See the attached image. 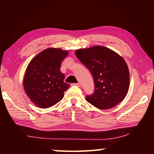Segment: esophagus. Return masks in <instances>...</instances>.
<instances>
[{
    "label": "esophagus",
    "mask_w": 154,
    "mask_h": 154,
    "mask_svg": "<svg viewBox=\"0 0 154 154\" xmlns=\"http://www.w3.org/2000/svg\"><path fill=\"white\" fill-rule=\"evenodd\" d=\"M71 85H75V86H78V87H80V86H81V83H72Z\"/></svg>",
    "instance_id": "esophagus-1"
}]
</instances>
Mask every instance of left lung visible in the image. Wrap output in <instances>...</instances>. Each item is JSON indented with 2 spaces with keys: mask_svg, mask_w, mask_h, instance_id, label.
<instances>
[{
  "mask_svg": "<svg viewBox=\"0 0 154 154\" xmlns=\"http://www.w3.org/2000/svg\"><path fill=\"white\" fill-rule=\"evenodd\" d=\"M75 55L92 73L94 92L85 98L95 107L105 110L124 100L130 85V74L124 59L103 46L79 49Z\"/></svg>",
  "mask_w": 154,
  "mask_h": 154,
  "instance_id": "1",
  "label": "left lung"
}]
</instances>
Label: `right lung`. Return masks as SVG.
Listing matches in <instances>:
<instances>
[{"label":"right lung","mask_w":154,"mask_h":154,"mask_svg":"<svg viewBox=\"0 0 154 154\" xmlns=\"http://www.w3.org/2000/svg\"><path fill=\"white\" fill-rule=\"evenodd\" d=\"M68 54L67 50L48 48L28 64L23 85L28 98L36 106L47 109L63 98L69 84L64 82L65 76L60 71V66Z\"/></svg>","instance_id":"1"}]
</instances>
